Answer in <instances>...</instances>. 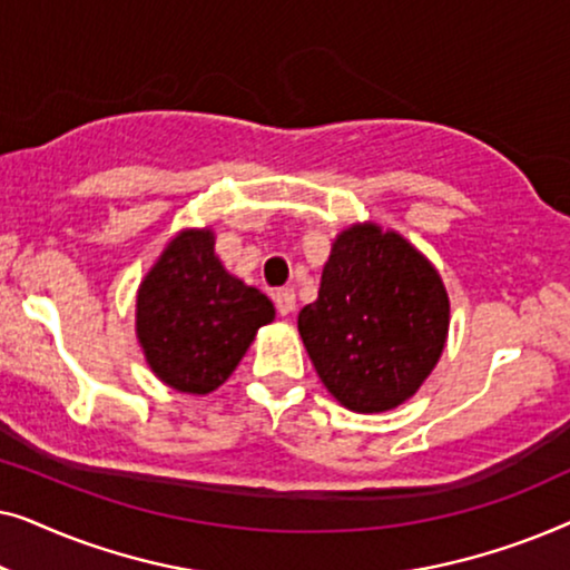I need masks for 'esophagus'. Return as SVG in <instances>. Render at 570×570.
I'll use <instances>...</instances> for the list:
<instances>
[{"label":"esophagus","instance_id":"obj_1","mask_svg":"<svg viewBox=\"0 0 570 570\" xmlns=\"http://www.w3.org/2000/svg\"><path fill=\"white\" fill-rule=\"evenodd\" d=\"M272 298H275V306H277V311L283 316L293 314V311H295V293H293V287H279V291H275V295H272Z\"/></svg>","mask_w":570,"mask_h":570}]
</instances>
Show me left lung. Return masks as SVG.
I'll list each match as a JSON object with an SVG mask.
<instances>
[{
	"label": "left lung",
	"instance_id": "1",
	"mask_svg": "<svg viewBox=\"0 0 570 570\" xmlns=\"http://www.w3.org/2000/svg\"><path fill=\"white\" fill-rule=\"evenodd\" d=\"M298 332L340 404L384 412L410 400L439 363L449 295L431 262L402 236L353 225L334 240Z\"/></svg>",
	"mask_w": 570,
	"mask_h": 570
}]
</instances>
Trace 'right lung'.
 I'll use <instances>...</instances> for the list:
<instances>
[{"mask_svg": "<svg viewBox=\"0 0 570 570\" xmlns=\"http://www.w3.org/2000/svg\"><path fill=\"white\" fill-rule=\"evenodd\" d=\"M272 318L267 295L225 272L213 230H184L170 240L137 293L147 363L163 384L186 394L220 386Z\"/></svg>", "mask_w": 570, "mask_h": 570, "instance_id": "add662e5", "label": "right lung"}]
</instances>
